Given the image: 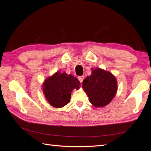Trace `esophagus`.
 Wrapping results in <instances>:
<instances>
[{"label":"esophagus","mask_w":151,"mask_h":151,"mask_svg":"<svg viewBox=\"0 0 151 151\" xmlns=\"http://www.w3.org/2000/svg\"><path fill=\"white\" fill-rule=\"evenodd\" d=\"M84 76H79V77H78V79H79V81L81 82V83H83V80H84Z\"/></svg>","instance_id":"obj_1"}]
</instances>
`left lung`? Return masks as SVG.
<instances>
[{
  "instance_id": "8db88e82",
  "label": "left lung",
  "mask_w": 151,
  "mask_h": 151,
  "mask_svg": "<svg viewBox=\"0 0 151 151\" xmlns=\"http://www.w3.org/2000/svg\"><path fill=\"white\" fill-rule=\"evenodd\" d=\"M83 82V88L89 97V101L97 108L106 106L115 96L117 80L111 72L97 68Z\"/></svg>"
}]
</instances>
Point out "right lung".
Returning <instances> with one entry per match:
<instances>
[{"instance_id":"right-lung-1","label":"right lung","mask_w":151,"mask_h":151,"mask_svg":"<svg viewBox=\"0 0 151 151\" xmlns=\"http://www.w3.org/2000/svg\"><path fill=\"white\" fill-rule=\"evenodd\" d=\"M80 86L76 77L58 71L45 80L42 89L50 104L60 108L70 101L72 91L74 89H79Z\"/></svg>"}]
</instances>
